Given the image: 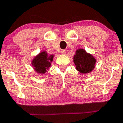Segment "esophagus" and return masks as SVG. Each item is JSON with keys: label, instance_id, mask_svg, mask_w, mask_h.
<instances>
[{"label": "esophagus", "instance_id": "34e87169", "mask_svg": "<svg viewBox=\"0 0 123 123\" xmlns=\"http://www.w3.org/2000/svg\"><path fill=\"white\" fill-rule=\"evenodd\" d=\"M61 53L62 54H66V51L65 49H62L61 51Z\"/></svg>", "mask_w": 123, "mask_h": 123}]
</instances>
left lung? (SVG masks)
<instances>
[{"label": "left lung", "mask_w": 123, "mask_h": 123, "mask_svg": "<svg viewBox=\"0 0 123 123\" xmlns=\"http://www.w3.org/2000/svg\"><path fill=\"white\" fill-rule=\"evenodd\" d=\"M73 61L76 66L75 69L82 74L91 72L95 68L97 62L95 57L82 48L76 50L73 57Z\"/></svg>", "instance_id": "left-lung-1"}]
</instances>
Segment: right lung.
<instances>
[{
	"label": "right lung",
	"instance_id": "1",
	"mask_svg": "<svg viewBox=\"0 0 123 123\" xmlns=\"http://www.w3.org/2000/svg\"><path fill=\"white\" fill-rule=\"evenodd\" d=\"M54 54L49 55L46 51H42L31 61V66L38 74H44L49 69L54 58Z\"/></svg>",
	"mask_w": 123,
	"mask_h": 123
}]
</instances>
